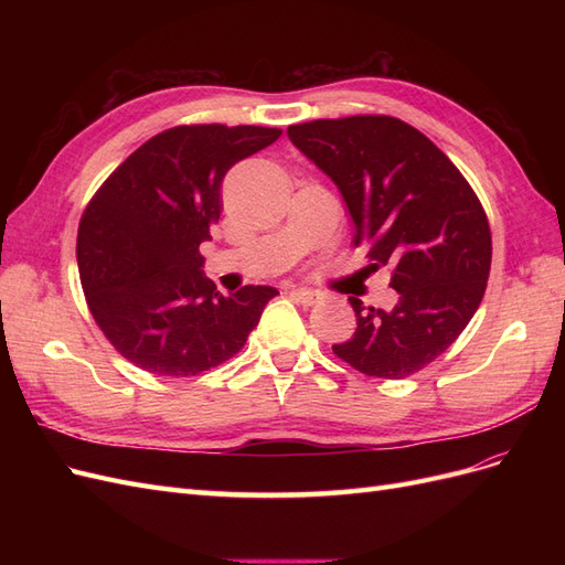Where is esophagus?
<instances>
[{
	"label": "esophagus",
	"mask_w": 565,
	"mask_h": 565,
	"mask_svg": "<svg viewBox=\"0 0 565 565\" xmlns=\"http://www.w3.org/2000/svg\"><path fill=\"white\" fill-rule=\"evenodd\" d=\"M289 297H292L299 303H303V306H313L318 301V292H313V289H306V287L289 289Z\"/></svg>",
	"instance_id": "1"
}]
</instances>
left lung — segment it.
<instances>
[{"mask_svg": "<svg viewBox=\"0 0 565 565\" xmlns=\"http://www.w3.org/2000/svg\"><path fill=\"white\" fill-rule=\"evenodd\" d=\"M287 136L337 183L353 245H367L370 268H391L398 292L391 311L349 297L358 328L332 351L367 377L424 370L486 295L492 237L481 200L446 152L398 117L313 119L287 127Z\"/></svg>", "mask_w": 565, "mask_h": 565, "instance_id": "obj_1", "label": "left lung"}]
</instances>
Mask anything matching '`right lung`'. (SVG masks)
Here are the masks:
<instances>
[{
    "mask_svg": "<svg viewBox=\"0 0 565 565\" xmlns=\"http://www.w3.org/2000/svg\"><path fill=\"white\" fill-rule=\"evenodd\" d=\"M280 129L181 125L152 136L98 188L82 214L77 266L89 311L129 363L191 377L245 347L276 287L224 297L204 278L200 245L221 214L228 169Z\"/></svg>",
    "mask_w": 565,
    "mask_h": 565,
    "instance_id": "1",
    "label": "right lung"
}]
</instances>
